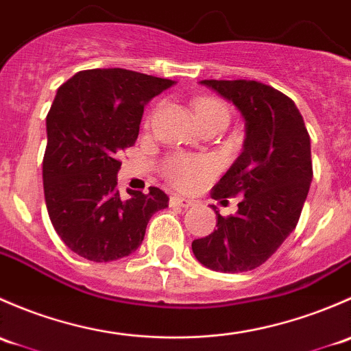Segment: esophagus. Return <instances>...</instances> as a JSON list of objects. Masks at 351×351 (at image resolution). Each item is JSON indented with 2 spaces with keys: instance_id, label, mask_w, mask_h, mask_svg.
Returning a JSON list of instances; mask_svg holds the SVG:
<instances>
[{
  "instance_id": "34e87169",
  "label": "esophagus",
  "mask_w": 351,
  "mask_h": 351,
  "mask_svg": "<svg viewBox=\"0 0 351 351\" xmlns=\"http://www.w3.org/2000/svg\"><path fill=\"white\" fill-rule=\"evenodd\" d=\"M171 204L172 206H179V208H191L194 204L193 201L187 199V197H180V196H172L171 197Z\"/></svg>"
}]
</instances>
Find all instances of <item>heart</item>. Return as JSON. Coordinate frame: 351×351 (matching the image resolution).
<instances>
[{
  "label": "heart",
  "instance_id": "obj_1",
  "mask_svg": "<svg viewBox=\"0 0 351 351\" xmlns=\"http://www.w3.org/2000/svg\"><path fill=\"white\" fill-rule=\"evenodd\" d=\"M209 113H223L228 114V110L225 108V104L219 103L218 99H211V97H206L196 103V114L197 118L202 114ZM165 176L169 177L172 184L180 189H191L196 184H199L206 176L211 172V164L204 158H196V157H184V155H177L172 157L171 160L165 164L164 167Z\"/></svg>",
  "mask_w": 351,
  "mask_h": 351
}]
</instances>
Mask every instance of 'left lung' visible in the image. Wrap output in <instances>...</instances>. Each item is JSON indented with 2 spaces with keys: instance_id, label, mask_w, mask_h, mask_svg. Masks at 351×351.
Returning a JSON list of instances; mask_svg holds the SVG:
<instances>
[{
  "instance_id": "obj_1",
  "label": "left lung",
  "mask_w": 351,
  "mask_h": 351,
  "mask_svg": "<svg viewBox=\"0 0 351 351\" xmlns=\"http://www.w3.org/2000/svg\"><path fill=\"white\" fill-rule=\"evenodd\" d=\"M233 103L245 120L240 157L211 196H243L238 211H216V228L193 241L194 256L216 272L254 270L277 252L301 216L313 180L311 140L291 97L256 81H201ZM216 209V208H215Z\"/></svg>"
}]
</instances>
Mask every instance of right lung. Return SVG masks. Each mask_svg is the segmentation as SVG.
Segmentation results:
<instances>
[{"mask_svg": "<svg viewBox=\"0 0 351 351\" xmlns=\"http://www.w3.org/2000/svg\"><path fill=\"white\" fill-rule=\"evenodd\" d=\"M172 84L126 69H89L57 89L47 114L43 193L57 234L82 258L130 255L152 215L169 206L158 187L121 196L117 176L118 157L138 138L145 104Z\"/></svg>", "mask_w": 351, "mask_h": 351, "instance_id": "obj_1", "label": "right lung"}]
</instances>
